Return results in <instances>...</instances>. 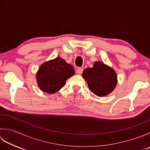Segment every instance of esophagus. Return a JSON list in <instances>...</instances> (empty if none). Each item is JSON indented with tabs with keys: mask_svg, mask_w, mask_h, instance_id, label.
<instances>
[{
	"mask_svg": "<svg viewBox=\"0 0 150 150\" xmlns=\"http://www.w3.org/2000/svg\"><path fill=\"white\" fill-rule=\"evenodd\" d=\"M83 68H81V67H79V68H78L77 69V73H78L79 75L82 74V73H83Z\"/></svg>",
	"mask_w": 150,
	"mask_h": 150,
	"instance_id": "1",
	"label": "esophagus"
}]
</instances>
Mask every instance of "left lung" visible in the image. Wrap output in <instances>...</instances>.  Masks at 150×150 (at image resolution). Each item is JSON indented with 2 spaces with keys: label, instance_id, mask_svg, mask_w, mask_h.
<instances>
[{
  "label": "left lung",
  "instance_id": "8db88e82",
  "mask_svg": "<svg viewBox=\"0 0 150 150\" xmlns=\"http://www.w3.org/2000/svg\"><path fill=\"white\" fill-rule=\"evenodd\" d=\"M89 89L95 95L103 97L112 92L117 84V75L114 69L101 62H96L92 68L83 72Z\"/></svg>",
  "mask_w": 150,
  "mask_h": 150
}]
</instances>
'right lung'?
I'll return each instance as SVG.
<instances>
[{
  "label": "right lung",
  "mask_w": 150,
  "mask_h": 150,
  "mask_svg": "<svg viewBox=\"0 0 150 150\" xmlns=\"http://www.w3.org/2000/svg\"><path fill=\"white\" fill-rule=\"evenodd\" d=\"M75 70L71 64L61 58L43 64L36 74L38 86L43 92L54 93L59 91L66 81L74 75Z\"/></svg>",
  "instance_id": "add662e5"
}]
</instances>
